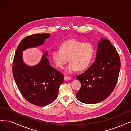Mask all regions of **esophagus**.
Wrapping results in <instances>:
<instances>
[{"label":"esophagus","instance_id":"obj_1","mask_svg":"<svg viewBox=\"0 0 131 131\" xmlns=\"http://www.w3.org/2000/svg\"><path fill=\"white\" fill-rule=\"evenodd\" d=\"M71 77L69 76H65V79L66 80V81H70L71 80Z\"/></svg>","mask_w":131,"mask_h":131}]
</instances>
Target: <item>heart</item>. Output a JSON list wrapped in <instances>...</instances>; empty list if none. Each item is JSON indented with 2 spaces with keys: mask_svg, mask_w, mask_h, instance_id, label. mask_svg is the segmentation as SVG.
Instances as JSON below:
<instances>
[{
  "mask_svg": "<svg viewBox=\"0 0 131 131\" xmlns=\"http://www.w3.org/2000/svg\"><path fill=\"white\" fill-rule=\"evenodd\" d=\"M94 52V47L91 43L72 39L63 42L60 48L53 49L51 57L55 65L60 69L64 67L69 59L70 62L66 67L65 72L72 73L77 70H85L90 64Z\"/></svg>",
  "mask_w": 131,
  "mask_h": 131,
  "instance_id": "1",
  "label": "heart"
}]
</instances>
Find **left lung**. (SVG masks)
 Listing matches in <instances>:
<instances>
[{"label":"left lung","mask_w":131,"mask_h":131,"mask_svg":"<svg viewBox=\"0 0 131 131\" xmlns=\"http://www.w3.org/2000/svg\"><path fill=\"white\" fill-rule=\"evenodd\" d=\"M120 65L116 48L108 40L101 38L95 61L83 73L76 77L81 83L76 94L77 99L86 104H95L106 99L114 89Z\"/></svg>","instance_id":"1"}]
</instances>
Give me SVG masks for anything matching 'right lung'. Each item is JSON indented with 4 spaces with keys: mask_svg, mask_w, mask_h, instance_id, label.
<instances>
[{
    "mask_svg": "<svg viewBox=\"0 0 131 131\" xmlns=\"http://www.w3.org/2000/svg\"><path fill=\"white\" fill-rule=\"evenodd\" d=\"M50 36L49 34H36L25 37L16 49L12 66L14 77L20 93L29 103L40 107L48 105L57 99L64 75L50 66L47 50L39 64L33 66L25 64L23 52L43 45Z\"/></svg>",
    "mask_w": 131,
    "mask_h": 131,
    "instance_id": "1",
    "label": "right lung"
}]
</instances>
